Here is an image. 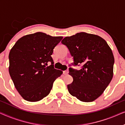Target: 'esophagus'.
I'll use <instances>...</instances> for the list:
<instances>
[{
	"label": "esophagus",
	"mask_w": 125,
	"mask_h": 125,
	"mask_svg": "<svg viewBox=\"0 0 125 125\" xmlns=\"http://www.w3.org/2000/svg\"><path fill=\"white\" fill-rule=\"evenodd\" d=\"M63 74H64V75H66L68 74V71L67 70V71H65L63 72Z\"/></svg>",
	"instance_id": "1"
}]
</instances>
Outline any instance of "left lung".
I'll return each mask as SVG.
<instances>
[{
	"label": "left lung",
	"instance_id": "obj_1",
	"mask_svg": "<svg viewBox=\"0 0 125 125\" xmlns=\"http://www.w3.org/2000/svg\"><path fill=\"white\" fill-rule=\"evenodd\" d=\"M61 42L73 57V65H82L80 70L69 68L73 81L68 85V91L81 101H93L112 80L114 58L112 49L102 37L85 32L65 37Z\"/></svg>",
	"mask_w": 125,
	"mask_h": 125
}]
</instances>
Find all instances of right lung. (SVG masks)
<instances>
[{
	"label": "right lung",
	"mask_w": 125,
	"mask_h": 125,
	"mask_svg": "<svg viewBox=\"0 0 125 125\" xmlns=\"http://www.w3.org/2000/svg\"><path fill=\"white\" fill-rule=\"evenodd\" d=\"M62 36L42 32L25 35L17 41L9 54V73L16 90L25 100L39 101L50 93L62 72L54 68L51 55ZM51 65L48 67L47 63Z\"/></svg>",
	"instance_id": "1"
}]
</instances>
